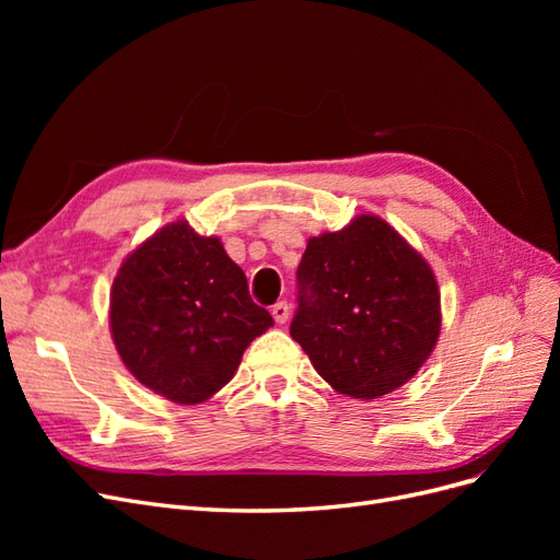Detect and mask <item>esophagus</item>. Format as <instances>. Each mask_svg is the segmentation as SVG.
I'll return each mask as SVG.
<instances>
[{
  "label": "esophagus",
  "instance_id": "obj_1",
  "mask_svg": "<svg viewBox=\"0 0 560 560\" xmlns=\"http://www.w3.org/2000/svg\"><path fill=\"white\" fill-rule=\"evenodd\" d=\"M270 313H273V319L278 325H284V322L290 319V306H287V301H278Z\"/></svg>",
  "mask_w": 560,
  "mask_h": 560
}]
</instances>
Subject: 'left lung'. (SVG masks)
Returning a JSON list of instances; mask_svg holds the SVG:
<instances>
[{
	"label": "left lung",
	"mask_w": 560,
	"mask_h": 560,
	"mask_svg": "<svg viewBox=\"0 0 560 560\" xmlns=\"http://www.w3.org/2000/svg\"><path fill=\"white\" fill-rule=\"evenodd\" d=\"M290 334L336 393L378 399L418 374L442 331L430 264L374 214L311 238Z\"/></svg>",
	"instance_id": "left-lung-1"
}]
</instances>
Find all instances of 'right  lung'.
<instances>
[{
	"label": "right lung",
	"instance_id": "1",
	"mask_svg": "<svg viewBox=\"0 0 560 560\" xmlns=\"http://www.w3.org/2000/svg\"><path fill=\"white\" fill-rule=\"evenodd\" d=\"M109 327L130 374L175 404H200L238 369L245 348L273 327L252 301L222 241L173 222L124 259L112 284Z\"/></svg>",
	"mask_w": 560,
	"mask_h": 560
}]
</instances>
